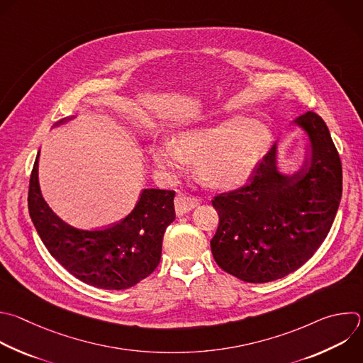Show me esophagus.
<instances>
[{
    "mask_svg": "<svg viewBox=\"0 0 363 363\" xmlns=\"http://www.w3.org/2000/svg\"><path fill=\"white\" fill-rule=\"evenodd\" d=\"M174 205H175L177 215L182 216V215L188 213L189 211H192L195 206H198L199 199L195 196H188L185 194H178L174 199Z\"/></svg>",
    "mask_w": 363,
    "mask_h": 363,
    "instance_id": "obj_1",
    "label": "esophagus"
}]
</instances>
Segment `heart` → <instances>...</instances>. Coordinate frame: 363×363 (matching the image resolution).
<instances>
[{"label": "heart", "instance_id": "b5f03b06", "mask_svg": "<svg viewBox=\"0 0 363 363\" xmlns=\"http://www.w3.org/2000/svg\"><path fill=\"white\" fill-rule=\"evenodd\" d=\"M271 128L261 119L233 116L212 125L188 127L175 141H158L150 148L155 169L177 178L188 161L196 160L198 178L212 188L242 185L255 171L271 144Z\"/></svg>", "mask_w": 363, "mask_h": 363}]
</instances>
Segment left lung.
<instances>
[{
	"label": "left lung",
	"mask_w": 363,
	"mask_h": 363,
	"mask_svg": "<svg viewBox=\"0 0 363 363\" xmlns=\"http://www.w3.org/2000/svg\"><path fill=\"white\" fill-rule=\"evenodd\" d=\"M306 135L294 172L279 168V141L251 182L212 205L219 225L211 240L215 262L251 284L281 279L301 268L325 240L342 196V165L325 121L315 112L294 121Z\"/></svg>",
	"instance_id": "obj_1"
}]
</instances>
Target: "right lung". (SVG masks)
<instances>
[{"label": "right lung", "instance_id": "obj_1", "mask_svg": "<svg viewBox=\"0 0 363 363\" xmlns=\"http://www.w3.org/2000/svg\"><path fill=\"white\" fill-rule=\"evenodd\" d=\"M74 116H67L60 127ZM40 151L33 168L28 211L50 254L75 278L95 288L121 291L150 277L161 261L165 229L175 219L174 191L145 188L121 222L85 230L62 220L45 202L38 181Z\"/></svg>", "mask_w": 363, "mask_h": 363}]
</instances>
